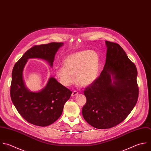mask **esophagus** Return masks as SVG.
<instances>
[{
	"mask_svg": "<svg viewBox=\"0 0 151 151\" xmlns=\"http://www.w3.org/2000/svg\"><path fill=\"white\" fill-rule=\"evenodd\" d=\"M78 94V93L77 91H76V90H74V91H73V92L72 93V94H71V96L72 97H74V96H77V94Z\"/></svg>",
	"mask_w": 151,
	"mask_h": 151,
	"instance_id": "esophagus-1",
	"label": "esophagus"
}]
</instances>
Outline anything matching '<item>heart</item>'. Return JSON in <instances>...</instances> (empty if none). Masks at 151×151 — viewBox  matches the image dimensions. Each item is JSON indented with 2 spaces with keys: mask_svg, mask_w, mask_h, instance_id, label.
<instances>
[{
  "mask_svg": "<svg viewBox=\"0 0 151 151\" xmlns=\"http://www.w3.org/2000/svg\"><path fill=\"white\" fill-rule=\"evenodd\" d=\"M100 67L98 54L90 50L77 52L67 57L63 66L55 68V74L62 84L71 85L74 81L82 86L91 84L97 78Z\"/></svg>",
  "mask_w": 151,
  "mask_h": 151,
  "instance_id": "heart-1",
  "label": "heart"
}]
</instances>
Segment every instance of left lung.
Masks as SVG:
<instances>
[{"label": "left lung", "mask_w": 151, "mask_h": 151, "mask_svg": "<svg viewBox=\"0 0 151 151\" xmlns=\"http://www.w3.org/2000/svg\"><path fill=\"white\" fill-rule=\"evenodd\" d=\"M106 45L105 65L100 76L85 88L87 101L82 109L85 120L99 129L111 128L122 122L139 96L134 64L118 44L106 41Z\"/></svg>", "instance_id": "obj_1"}]
</instances>
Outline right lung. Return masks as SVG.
<instances>
[{
    "label": "right lung",
    "mask_w": 151,
    "mask_h": 151,
    "mask_svg": "<svg viewBox=\"0 0 151 151\" xmlns=\"http://www.w3.org/2000/svg\"><path fill=\"white\" fill-rule=\"evenodd\" d=\"M63 45L51 42L35 45L28 50L15 64L12 73L10 94L17 110L28 122L38 126H47L55 122L61 115L65 102L72 91L51 77L46 86L38 92L30 91L23 80V70L29 58H38L53 65L55 55Z\"/></svg>",
    "instance_id": "add662e5"
}]
</instances>
